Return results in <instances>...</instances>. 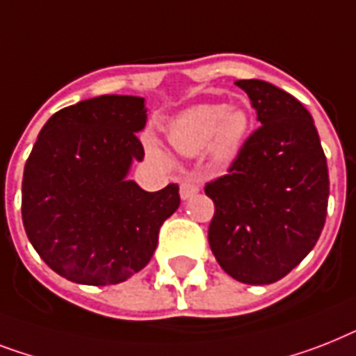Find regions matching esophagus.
<instances>
[{
	"label": "esophagus",
	"instance_id": "obj_1",
	"mask_svg": "<svg viewBox=\"0 0 356 356\" xmlns=\"http://www.w3.org/2000/svg\"><path fill=\"white\" fill-rule=\"evenodd\" d=\"M179 192H181V197L183 199H190L192 195H195V193L199 192L197 177L190 175V177L183 179V181H181V186H179Z\"/></svg>",
	"mask_w": 356,
	"mask_h": 356
}]
</instances>
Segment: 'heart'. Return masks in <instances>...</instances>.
<instances>
[{
    "mask_svg": "<svg viewBox=\"0 0 356 356\" xmlns=\"http://www.w3.org/2000/svg\"><path fill=\"white\" fill-rule=\"evenodd\" d=\"M250 129V115L241 106L201 104L184 109L170 124V143L183 155H197L208 148L216 164L230 163L238 155ZM149 155L159 163L170 164L168 153L149 143Z\"/></svg>",
    "mask_w": 356,
    "mask_h": 356,
    "instance_id": "1",
    "label": "heart"
}]
</instances>
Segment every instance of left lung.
Listing matches in <instances>:
<instances>
[{"label": "left lung", "mask_w": 356, "mask_h": 356, "mask_svg": "<svg viewBox=\"0 0 356 356\" xmlns=\"http://www.w3.org/2000/svg\"><path fill=\"white\" fill-rule=\"evenodd\" d=\"M256 109L227 175L207 183L216 212L208 243L225 273L248 285L287 276L318 241L329 173L313 117L293 95L263 80H238Z\"/></svg>", "instance_id": "obj_1"}]
</instances>
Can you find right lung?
Here are the masks:
<instances>
[{
	"mask_svg": "<svg viewBox=\"0 0 356 356\" xmlns=\"http://www.w3.org/2000/svg\"><path fill=\"white\" fill-rule=\"evenodd\" d=\"M144 98L102 95L63 108L42 128L25 163L22 218L54 273L115 285L148 265L159 230L181 204L177 184L146 192L128 181L143 161Z\"/></svg>",
	"mask_w": 356,
	"mask_h": 356,
	"instance_id": "obj_1",
	"label": "right lung"
}]
</instances>
